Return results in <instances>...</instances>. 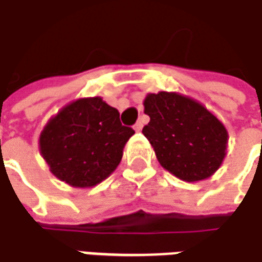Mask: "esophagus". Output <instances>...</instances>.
Wrapping results in <instances>:
<instances>
[{"label": "esophagus", "instance_id": "obj_1", "mask_svg": "<svg viewBox=\"0 0 262 262\" xmlns=\"http://www.w3.org/2000/svg\"><path fill=\"white\" fill-rule=\"evenodd\" d=\"M142 127H143V123H142L140 120H139L138 123H136V124H135V126H133V129H135V130H136V132H140V130H142Z\"/></svg>", "mask_w": 262, "mask_h": 262}]
</instances>
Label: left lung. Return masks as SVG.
<instances>
[{
    "mask_svg": "<svg viewBox=\"0 0 262 262\" xmlns=\"http://www.w3.org/2000/svg\"><path fill=\"white\" fill-rule=\"evenodd\" d=\"M150 122L143 127L163 169L185 182L212 176L224 162L228 132L199 101L176 92L149 93L143 101Z\"/></svg>",
    "mask_w": 262,
    "mask_h": 262,
    "instance_id": "1",
    "label": "left lung"
}]
</instances>
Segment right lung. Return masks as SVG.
I'll return each instance as SVG.
<instances>
[{
    "label": "right lung",
    "mask_w": 262,
    "mask_h": 262,
    "mask_svg": "<svg viewBox=\"0 0 262 262\" xmlns=\"http://www.w3.org/2000/svg\"><path fill=\"white\" fill-rule=\"evenodd\" d=\"M117 108L101 97L64 106L40 133L38 147L50 172L73 188H92L115 172L126 142L135 135Z\"/></svg>",
    "instance_id": "obj_1"
}]
</instances>
